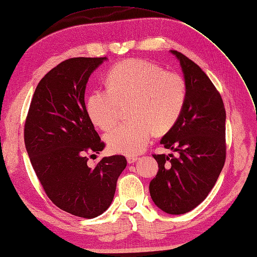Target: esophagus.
<instances>
[{
    "label": "esophagus",
    "mask_w": 257,
    "mask_h": 257,
    "mask_svg": "<svg viewBox=\"0 0 257 257\" xmlns=\"http://www.w3.org/2000/svg\"><path fill=\"white\" fill-rule=\"evenodd\" d=\"M137 160H139V157H137V156H128L127 157L128 164H134V162H136Z\"/></svg>",
    "instance_id": "34e87169"
}]
</instances>
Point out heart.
Wrapping results in <instances>:
<instances>
[{"label": "heart", "mask_w": 257, "mask_h": 257, "mask_svg": "<svg viewBox=\"0 0 257 257\" xmlns=\"http://www.w3.org/2000/svg\"><path fill=\"white\" fill-rule=\"evenodd\" d=\"M108 89L93 90L87 112L93 124L110 130L117 123L121 105L128 104L131 121L105 135L113 153L137 155L148 146L155 131L166 133L180 117L186 100L184 78L142 59L117 63L107 75Z\"/></svg>", "instance_id": "obj_1"}]
</instances>
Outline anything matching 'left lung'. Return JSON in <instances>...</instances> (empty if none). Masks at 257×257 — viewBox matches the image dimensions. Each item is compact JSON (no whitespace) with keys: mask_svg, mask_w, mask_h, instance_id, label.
Instances as JSON below:
<instances>
[{"mask_svg":"<svg viewBox=\"0 0 257 257\" xmlns=\"http://www.w3.org/2000/svg\"><path fill=\"white\" fill-rule=\"evenodd\" d=\"M186 84L184 108L160 144L177 153L153 155L157 176L150 181L155 205L170 215L189 212L207 197L226 160V110L220 93L201 67L171 50Z\"/></svg>","mask_w":257,"mask_h":257,"instance_id":"left-lung-1","label":"left lung"}]
</instances>
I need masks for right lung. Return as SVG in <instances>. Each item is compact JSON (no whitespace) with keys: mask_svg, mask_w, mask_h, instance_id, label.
Wrapping results in <instances>:
<instances>
[{"mask_svg":"<svg viewBox=\"0 0 257 257\" xmlns=\"http://www.w3.org/2000/svg\"><path fill=\"white\" fill-rule=\"evenodd\" d=\"M107 58H73L40 81L25 123L31 166L51 202L74 216L95 218L109 208L124 156L103 157L89 167L87 154L104 148L85 105L86 84Z\"/></svg>","mask_w":257,"mask_h":257,"instance_id":"obj_1","label":"right lung"}]
</instances>
